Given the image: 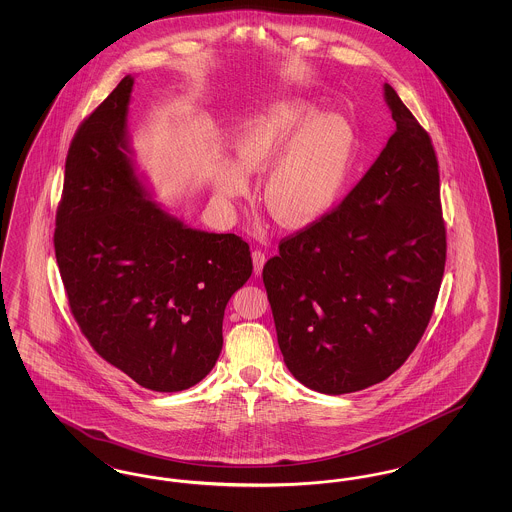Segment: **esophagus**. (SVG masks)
<instances>
[{
  "label": "esophagus",
  "mask_w": 512,
  "mask_h": 512,
  "mask_svg": "<svg viewBox=\"0 0 512 512\" xmlns=\"http://www.w3.org/2000/svg\"><path fill=\"white\" fill-rule=\"evenodd\" d=\"M251 259H253V272L259 276L261 272H263V267H265V263H267V257H265V253L263 251H259V249H255L253 253H251Z\"/></svg>",
  "instance_id": "34e87169"
}]
</instances>
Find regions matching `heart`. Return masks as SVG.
<instances>
[{
    "mask_svg": "<svg viewBox=\"0 0 512 512\" xmlns=\"http://www.w3.org/2000/svg\"><path fill=\"white\" fill-rule=\"evenodd\" d=\"M232 147L236 163L222 161L213 174L220 201L242 199L249 194L247 174L268 171V215L286 228H301L334 207L353 165L355 134L309 99H278L238 128Z\"/></svg>",
    "mask_w": 512,
    "mask_h": 512,
    "instance_id": "obj_1",
    "label": "heart"
}]
</instances>
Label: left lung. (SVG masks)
Returning a JSON list of instances; mask_svg holds the SVG:
<instances>
[{
    "mask_svg": "<svg viewBox=\"0 0 512 512\" xmlns=\"http://www.w3.org/2000/svg\"><path fill=\"white\" fill-rule=\"evenodd\" d=\"M395 132L326 217L263 268L278 345L303 386L341 395L386 380L422 338L445 268L438 159L386 84Z\"/></svg>",
    "mask_w": 512,
    "mask_h": 512,
    "instance_id": "left-lung-1",
    "label": "left lung"
}]
</instances>
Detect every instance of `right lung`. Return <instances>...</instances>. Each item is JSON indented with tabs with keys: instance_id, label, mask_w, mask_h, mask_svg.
Masks as SVG:
<instances>
[{
	"instance_id": "obj_1",
	"label": "right lung",
	"mask_w": 512,
	"mask_h": 512,
	"mask_svg": "<svg viewBox=\"0 0 512 512\" xmlns=\"http://www.w3.org/2000/svg\"><path fill=\"white\" fill-rule=\"evenodd\" d=\"M132 90L126 74L78 128L53 242L92 347L142 388L172 393L213 370L224 309L253 263L240 236L192 228L155 201L128 134Z\"/></svg>"
}]
</instances>
